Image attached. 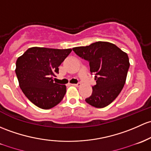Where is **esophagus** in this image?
<instances>
[{"instance_id":"esophagus-1","label":"esophagus","mask_w":151,"mask_h":151,"mask_svg":"<svg viewBox=\"0 0 151 151\" xmlns=\"http://www.w3.org/2000/svg\"><path fill=\"white\" fill-rule=\"evenodd\" d=\"M73 85H74V86H76V87H79L81 85V83L80 82H78V83H77V84H73Z\"/></svg>"}]
</instances>
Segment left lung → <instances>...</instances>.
<instances>
[{
  "label": "left lung",
  "instance_id": "1",
  "mask_svg": "<svg viewBox=\"0 0 151 151\" xmlns=\"http://www.w3.org/2000/svg\"><path fill=\"white\" fill-rule=\"evenodd\" d=\"M77 55L89 61L96 85L85 101L96 108L111 104L121 93L129 67V57L119 47L109 42L98 41L88 46L73 47Z\"/></svg>",
  "mask_w": 151,
  "mask_h": 151
}]
</instances>
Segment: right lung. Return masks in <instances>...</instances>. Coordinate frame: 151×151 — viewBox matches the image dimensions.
Returning <instances> with one entry per match:
<instances>
[{"mask_svg":"<svg viewBox=\"0 0 151 151\" xmlns=\"http://www.w3.org/2000/svg\"><path fill=\"white\" fill-rule=\"evenodd\" d=\"M71 50L32 47L17 58L15 71L20 88L37 107L50 109L62 101L66 87L53 82V77Z\"/></svg>","mask_w":151,"mask_h":151,"instance_id":"obj_1","label":"right lung"}]
</instances>
